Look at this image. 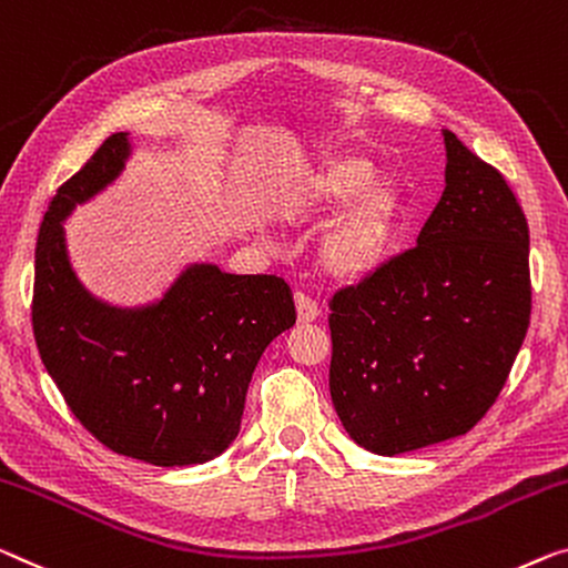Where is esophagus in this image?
Instances as JSON below:
<instances>
[{
    "label": "esophagus",
    "mask_w": 568,
    "mask_h": 568,
    "mask_svg": "<svg viewBox=\"0 0 568 568\" xmlns=\"http://www.w3.org/2000/svg\"><path fill=\"white\" fill-rule=\"evenodd\" d=\"M318 306L308 298V295L295 293V316H298V324H311V321L318 318Z\"/></svg>",
    "instance_id": "esophagus-1"
}]
</instances>
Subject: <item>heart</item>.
I'll return each mask as SVG.
<instances>
[{"label": "heart", "instance_id": "b5f03b06", "mask_svg": "<svg viewBox=\"0 0 568 568\" xmlns=\"http://www.w3.org/2000/svg\"><path fill=\"white\" fill-rule=\"evenodd\" d=\"M345 206L318 240L321 273L336 283H362L393 260L405 222V193L393 178L375 175L359 152H342L295 191L293 214L321 216Z\"/></svg>", "mask_w": 568, "mask_h": 568}]
</instances>
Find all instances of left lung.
Returning a JSON list of instances; mask_svg holds the SVG:
<instances>
[{
	"mask_svg": "<svg viewBox=\"0 0 568 568\" xmlns=\"http://www.w3.org/2000/svg\"><path fill=\"white\" fill-rule=\"evenodd\" d=\"M442 134L446 189L416 247L336 293L328 316L336 416L379 456L477 426L530 324L526 214L493 165Z\"/></svg>",
	"mask_w": 568,
	"mask_h": 568,
	"instance_id": "obj_1",
	"label": "left lung"
}]
</instances>
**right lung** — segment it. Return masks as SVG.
<instances>
[{
  "instance_id": "right-lung-1",
  "label": "right lung",
  "mask_w": 568,
  "mask_h": 568,
  "mask_svg": "<svg viewBox=\"0 0 568 568\" xmlns=\"http://www.w3.org/2000/svg\"><path fill=\"white\" fill-rule=\"evenodd\" d=\"M130 132H114L58 189L36 250L32 328L48 375L101 444L152 467H191L240 436L262 352L295 324L275 275H232L189 262L158 298L116 306L75 275L65 222L124 173Z\"/></svg>"
}]
</instances>
